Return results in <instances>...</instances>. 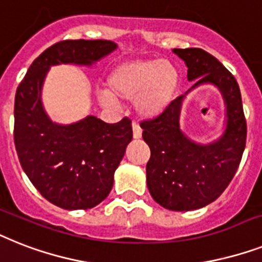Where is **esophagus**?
<instances>
[{"instance_id":"34e87169","label":"esophagus","mask_w":262,"mask_h":262,"mask_svg":"<svg viewBox=\"0 0 262 262\" xmlns=\"http://www.w3.org/2000/svg\"><path fill=\"white\" fill-rule=\"evenodd\" d=\"M132 127H133V137H135L136 140L141 138L142 130L141 127H140V125H138L137 122H133V124H132Z\"/></svg>"}]
</instances>
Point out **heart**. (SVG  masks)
<instances>
[{"label":"heart","mask_w":262,"mask_h":262,"mask_svg":"<svg viewBox=\"0 0 262 262\" xmlns=\"http://www.w3.org/2000/svg\"><path fill=\"white\" fill-rule=\"evenodd\" d=\"M179 86V72L172 63L160 59H135L116 66L106 78L101 99L135 101L140 116L155 118L167 109Z\"/></svg>","instance_id":"1"}]
</instances>
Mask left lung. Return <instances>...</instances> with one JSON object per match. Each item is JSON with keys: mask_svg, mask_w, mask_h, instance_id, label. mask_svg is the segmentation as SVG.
Masks as SVG:
<instances>
[{"mask_svg": "<svg viewBox=\"0 0 262 262\" xmlns=\"http://www.w3.org/2000/svg\"><path fill=\"white\" fill-rule=\"evenodd\" d=\"M188 67L187 78L220 89L227 105L224 135L210 144H198L180 130V95L156 118L142 121V138L150 148L146 186L155 201L172 211H191L210 205L226 190L241 163L246 144V120L241 91L231 72L201 48L173 50Z\"/></svg>", "mask_w": 262, "mask_h": 262, "instance_id": "obj_1", "label": "left lung"}]
</instances>
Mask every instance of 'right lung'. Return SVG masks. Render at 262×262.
Masks as SVG:
<instances>
[{
  "mask_svg": "<svg viewBox=\"0 0 262 262\" xmlns=\"http://www.w3.org/2000/svg\"><path fill=\"white\" fill-rule=\"evenodd\" d=\"M116 48L110 40L59 41L35 59L17 87V156L32 184L57 207L87 210L109 195L133 130L129 118L106 124L87 116L75 124H55L42 107V83L51 66H91Z\"/></svg>",
  "mask_w": 262,
  "mask_h": 262,
  "instance_id": "1",
  "label": "right lung"
}]
</instances>
